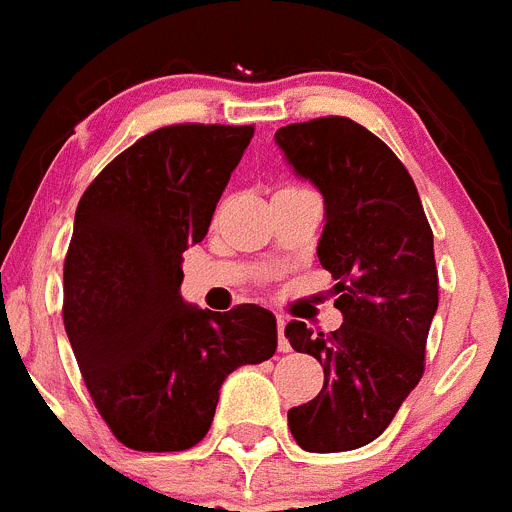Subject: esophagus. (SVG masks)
Segmentation results:
<instances>
[{"label": "esophagus", "mask_w": 512, "mask_h": 512, "mask_svg": "<svg viewBox=\"0 0 512 512\" xmlns=\"http://www.w3.org/2000/svg\"><path fill=\"white\" fill-rule=\"evenodd\" d=\"M278 349L280 352H290V344L285 339V321L278 319Z\"/></svg>", "instance_id": "obj_1"}]
</instances>
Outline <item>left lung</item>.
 <instances>
[{
  "label": "left lung",
  "instance_id": "8db88e82",
  "mask_svg": "<svg viewBox=\"0 0 512 512\" xmlns=\"http://www.w3.org/2000/svg\"><path fill=\"white\" fill-rule=\"evenodd\" d=\"M275 142L324 196L319 262L336 280L344 324L331 334L285 326L296 352L324 367V388L288 411L296 444L316 454L370 444L390 426L426 365L439 306L434 232L411 173L380 137L349 117L288 124Z\"/></svg>",
  "mask_w": 512,
  "mask_h": 512
}]
</instances>
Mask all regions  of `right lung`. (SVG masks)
<instances>
[{
  "label": "right lung",
  "mask_w": 512,
  "mask_h": 512,
  "mask_svg": "<svg viewBox=\"0 0 512 512\" xmlns=\"http://www.w3.org/2000/svg\"><path fill=\"white\" fill-rule=\"evenodd\" d=\"M252 135V124L160 127L119 153L78 201L63 324L96 411L135 451L199 444L229 372L278 347L267 308L216 313L181 298L183 252L209 232Z\"/></svg>",
  "instance_id": "right-lung-1"
}]
</instances>
